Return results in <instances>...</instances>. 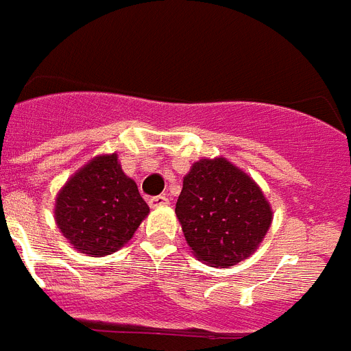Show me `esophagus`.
I'll return each instance as SVG.
<instances>
[{
	"instance_id": "esophagus-1",
	"label": "esophagus",
	"mask_w": 351,
	"mask_h": 351,
	"mask_svg": "<svg viewBox=\"0 0 351 351\" xmlns=\"http://www.w3.org/2000/svg\"><path fill=\"white\" fill-rule=\"evenodd\" d=\"M149 204L152 208H161V206H167L169 204V197L167 195H154L149 199Z\"/></svg>"
}]
</instances>
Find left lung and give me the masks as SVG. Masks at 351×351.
Instances as JSON below:
<instances>
[{
    "mask_svg": "<svg viewBox=\"0 0 351 351\" xmlns=\"http://www.w3.org/2000/svg\"><path fill=\"white\" fill-rule=\"evenodd\" d=\"M176 215L197 258L210 267H231L258 247L273 211L253 179L219 158L193 165Z\"/></svg>",
    "mask_w": 351,
    "mask_h": 351,
    "instance_id": "left-lung-1",
    "label": "left lung"
}]
</instances>
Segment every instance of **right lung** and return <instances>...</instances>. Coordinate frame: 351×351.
Instances as JSON below:
<instances>
[{"label": "right lung", "mask_w": 351, "mask_h": 351, "mask_svg": "<svg viewBox=\"0 0 351 351\" xmlns=\"http://www.w3.org/2000/svg\"><path fill=\"white\" fill-rule=\"evenodd\" d=\"M149 213L117 154L93 159L66 182L55 204V219L66 239L86 254L114 253Z\"/></svg>", "instance_id": "add662e5"}]
</instances>
